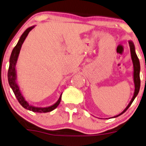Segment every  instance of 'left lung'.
Wrapping results in <instances>:
<instances>
[{
	"instance_id": "8db88e82",
	"label": "left lung",
	"mask_w": 146,
	"mask_h": 146,
	"mask_svg": "<svg viewBox=\"0 0 146 146\" xmlns=\"http://www.w3.org/2000/svg\"><path fill=\"white\" fill-rule=\"evenodd\" d=\"M129 46H130V51H131V59H132L133 65V82L135 84V90H134V93L132 99H131V102H129L128 106L126 107V108L122 111L121 113L119 114L114 116L112 118H116L120 116L121 114H123L124 112H125L126 110L130 107V106L132 104L133 102L135 99L137 97V95H138L140 89V76H139V73H140V63L139 60L138 59L137 55L135 53V48L134 43L133 42V41L129 40Z\"/></svg>"
}]
</instances>
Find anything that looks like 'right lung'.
<instances>
[{
  "label": "right lung",
  "instance_id": "right-lung-1",
  "mask_svg": "<svg viewBox=\"0 0 146 146\" xmlns=\"http://www.w3.org/2000/svg\"><path fill=\"white\" fill-rule=\"evenodd\" d=\"M35 26H32L29 27L28 28L25 30L24 32L21 35L19 38V40L16 44V46L13 48L11 52V55L10 59H9V67L8 70V81L10 87L11 88L13 91L14 94H15L16 98L17 99L19 103L22 106V107L30 111H32L34 112H40V113H45L48 112V111H51L55 109L57 106H59V103L61 102V99H62V95L61 94L59 97V100L55 102V104H53L52 106H48V107H36L31 105L28 103L23 96L22 93L21 92V90L19 89V85H18L17 80V72H16V64H17L18 57H19V52H20L21 46H22L23 42H24L25 39L26 38L27 36H28L29 32L35 28Z\"/></svg>",
  "mask_w": 146,
  "mask_h": 146
}]
</instances>
